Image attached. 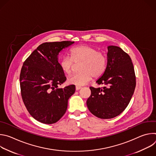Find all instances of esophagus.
Wrapping results in <instances>:
<instances>
[{"mask_svg":"<svg viewBox=\"0 0 156 156\" xmlns=\"http://www.w3.org/2000/svg\"><path fill=\"white\" fill-rule=\"evenodd\" d=\"M76 91H78V90H80V89L81 88V87H80V86H76Z\"/></svg>","mask_w":156,"mask_h":156,"instance_id":"esophagus-1","label":"esophagus"}]
</instances>
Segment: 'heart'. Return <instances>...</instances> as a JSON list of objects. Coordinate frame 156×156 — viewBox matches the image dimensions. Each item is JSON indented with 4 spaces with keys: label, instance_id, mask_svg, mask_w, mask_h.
Listing matches in <instances>:
<instances>
[{
    "label": "heart",
    "instance_id": "1",
    "mask_svg": "<svg viewBox=\"0 0 156 156\" xmlns=\"http://www.w3.org/2000/svg\"><path fill=\"white\" fill-rule=\"evenodd\" d=\"M70 53L71 57L63 56L60 60L62 71L66 75H70L75 63H80V72L70 76L67 79L68 83L83 86L91 81L93 76L98 78L104 73L107 65V57L104 52L90 46L80 45L73 48Z\"/></svg>",
    "mask_w": 156,
    "mask_h": 156
}]
</instances>
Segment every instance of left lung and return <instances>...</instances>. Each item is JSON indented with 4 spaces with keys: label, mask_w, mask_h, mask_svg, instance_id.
Segmentation results:
<instances>
[{
    "label": "left lung",
    "mask_w": 156,
    "mask_h": 156,
    "mask_svg": "<svg viewBox=\"0 0 156 156\" xmlns=\"http://www.w3.org/2000/svg\"><path fill=\"white\" fill-rule=\"evenodd\" d=\"M107 65L96 83L102 87H90L86 101L89 110L96 117L108 119L120 115L126 108L136 87V76L131 59L120 48H107Z\"/></svg>",
    "instance_id": "left-lung-1"
}]
</instances>
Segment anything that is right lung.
Masks as SVG:
<instances>
[{"label": "right lung", "instance_id": "obj_1", "mask_svg": "<svg viewBox=\"0 0 156 156\" xmlns=\"http://www.w3.org/2000/svg\"><path fill=\"white\" fill-rule=\"evenodd\" d=\"M74 42H44L25 60L20 72L21 95L30 114L45 124L58 122L65 114L75 86H58L66 80L58 62V53Z\"/></svg>", "mask_w": 156, "mask_h": 156}]
</instances>
